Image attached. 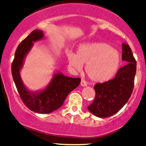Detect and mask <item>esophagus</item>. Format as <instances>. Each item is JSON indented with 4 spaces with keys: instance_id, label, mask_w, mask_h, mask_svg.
Here are the masks:
<instances>
[{
    "instance_id": "esophagus-1",
    "label": "esophagus",
    "mask_w": 146,
    "mask_h": 146,
    "mask_svg": "<svg viewBox=\"0 0 146 146\" xmlns=\"http://www.w3.org/2000/svg\"><path fill=\"white\" fill-rule=\"evenodd\" d=\"M80 84H81V85L82 86V87H86V86H87V83H86V81L83 79H81V83Z\"/></svg>"
}]
</instances>
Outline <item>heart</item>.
I'll use <instances>...</instances> for the list:
<instances>
[{"label":"heart","mask_w":146,"mask_h":146,"mask_svg":"<svg viewBox=\"0 0 146 146\" xmlns=\"http://www.w3.org/2000/svg\"><path fill=\"white\" fill-rule=\"evenodd\" d=\"M69 64L78 71L86 65L89 78L96 83H103L112 79L120 65L118 51L104 42H94L81 45L77 54L67 53Z\"/></svg>","instance_id":"1"}]
</instances>
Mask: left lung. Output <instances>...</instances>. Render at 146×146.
I'll use <instances>...</instances> for the list:
<instances>
[{"label": "left lung", "mask_w": 146, "mask_h": 146, "mask_svg": "<svg viewBox=\"0 0 146 146\" xmlns=\"http://www.w3.org/2000/svg\"><path fill=\"white\" fill-rule=\"evenodd\" d=\"M122 59L126 64L118 69L114 79L96 84L93 103L88 106L92 114L99 118H106L117 113L124 106L132 93L136 73V61L132 50L123 43Z\"/></svg>", "instance_id": "1"}]
</instances>
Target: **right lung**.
<instances>
[{
	"label": "right lung",
	"mask_w": 146,
	"mask_h": 146,
	"mask_svg": "<svg viewBox=\"0 0 146 146\" xmlns=\"http://www.w3.org/2000/svg\"><path fill=\"white\" fill-rule=\"evenodd\" d=\"M44 38L42 30H35L18 46L12 63V75L14 83L24 104L36 113L48 114L63 105L70 92L79 86L81 79L65 76L62 73H54L50 83L44 89L37 91H30L22 81L20 71L34 42Z\"/></svg>",
	"instance_id": "1"
}]
</instances>
